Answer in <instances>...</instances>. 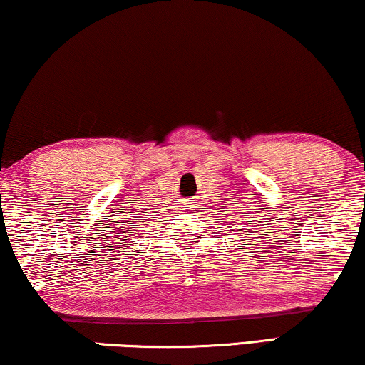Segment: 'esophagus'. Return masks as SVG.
Returning a JSON list of instances; mask_svg holds the SVG:
<instances>
[{"instance_id":"esophagus-1","label":"esophagus","mask_w":365,"mask_h":365,"mask_svg":"<svg viewBox=\"0 0 365 365\" xmlns=\"http://www.w3.org/2000/svg\"><path fill=\"white\" fill-rule=\"evenodd\" d=\"M186 204H187V206H186V207H187V211H196V207H197V206H194V202L187 201Z\"/></svg>"}]
</instances>
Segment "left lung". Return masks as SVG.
Instances as JSON below:
<instances>
[{"label": "left lung", "instance_id": "1", "mask_svg": "<svg viewBox=\"0 0 365 365\" xmlns=\"http://www.w3.org/2000/svg\"><path fill=\"white\" fill-rule=\"evenodd\" d=\"M219 212H221V211H219ZM247 214H249V212H247ZM247 222H249V224H251V222H252V221H247Z\"/></svg>", "mask_w": 365, "mask_h": 365}]
</instances>
